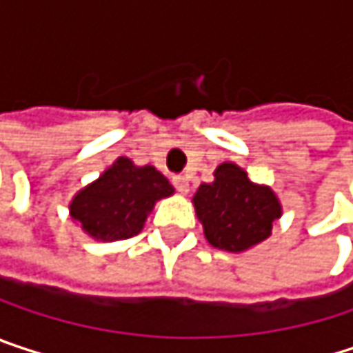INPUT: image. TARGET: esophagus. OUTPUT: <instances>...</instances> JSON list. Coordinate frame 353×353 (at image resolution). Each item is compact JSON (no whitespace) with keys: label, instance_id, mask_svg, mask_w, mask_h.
I'll use <instances>...</instances> for the list:
<instances>
[{"label":"esophagus","instance_id":"34e87169","mask_svg":"<svg viewBox=\"0 0 353 353\" xmlns=\"http://www.w3.org/2000/svg\"><path fill=\"white\" fill-rule=\"evenodd\" d=\"M172 181H174V188H176L179 194H188L190 192V183H188V179L183 176H174Z\"/></svg>","mask_w":353,"mask_h":353}]
</instances>
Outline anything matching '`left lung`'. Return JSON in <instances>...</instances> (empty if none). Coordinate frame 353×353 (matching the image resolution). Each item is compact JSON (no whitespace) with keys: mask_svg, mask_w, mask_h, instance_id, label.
I'll use <instances>...</instances> for the list:
<instances>
[{"mask_svg":"<svg viewBox=\"0 0 353 353\" xmlns=\"http://www.w3.org/2000/svg\"><path fill=\"white\" fill-rule=\"evenodd\" d=\"M194 206L208 243L225 251H245L261 243L282 214L276 194L253 183L235 163L216 168L214 181L198 188Z\"/></svg>","mask_w":353,"mask_h":353,"instance_id":"obj_1","label":"left lung"}]
</instances>
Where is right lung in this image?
<instances>
[{
  "instance_id": "1",
  "label": "right lung",
  "mask_w": 353,
  "mask_h": 353,
  "mask_svg": "<svg viewBox=\"0 0 353 353\" xmlns=\"http://www.w3.org/2000/svg\"><path fill=\"white\" fill-rule=\"evenodd\" d=\"M172 194V183L155 168H137L120 157L73 198L69 210L94 239L118 241L139 235L155 202Z\"/></svg>"
}]
</instances>
